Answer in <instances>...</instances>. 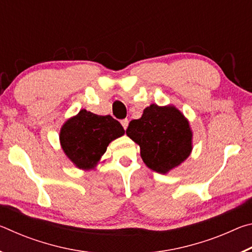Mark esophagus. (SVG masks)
<instances>
[{
    "label": "esophagus",
    "instance_id": "obj_1",
    "mask_svg": "<svg viewBox=\"0 0 252 252\" xmlns=\"http://www.w3.org/2000/svg\"><path fill=\"white\" fill-rule=\"evenodd\" d=\"M121 125L122 126L125 127V130L127 127V126H129V120L127 119H123V120H121Z\"/></svg>",
    "mask_w": 252,
    "mask_h": 252
}]
</instances>
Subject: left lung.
<instances>
[{
	"instance_id": "1",
	"label": "left lung",
	"mask_w": 252,
	"mask_h": 252,
	"mask_svg": "<svg viewBox=\"0 0 252 252\" xmlns=\"http://www.w3.org/2000/svg\"><path fill=\"white\" fill-rule=\"evenodd\" d=\"M126 132L140 146L147 167L158 173H168L192 151L189 122L176 106L151 104L141 118L129 123Z\"/></svg>"
}]
</instances>
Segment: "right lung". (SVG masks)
<instances>
[{
	"label": "right lung",
	"mask_w": 252,
	"mask_h": 252,
	"mask_svg": "<svg viewBox=\"0 0 252 252\" xmlns=\"http://www.w3.org/2000/svg\"><path fill=\"white\" fill-rule=\"evenodd\" d=\"M125 134V129L111 116H97L81 110L60 131V143L66 157L79 169H93L109 143Z\"/></svg>",
	"instance_id": "right-lung-1"
}]
</instances>
